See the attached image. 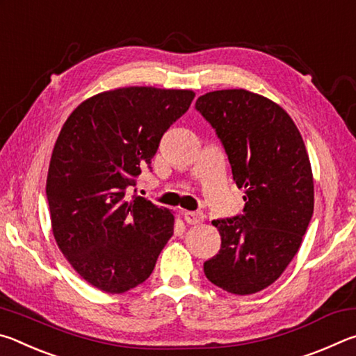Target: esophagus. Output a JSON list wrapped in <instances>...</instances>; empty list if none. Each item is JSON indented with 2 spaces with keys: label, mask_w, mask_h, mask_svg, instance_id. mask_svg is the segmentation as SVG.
Here are the masks:
<instances>
[{
  "label": "esophagus",
  "mask_w": 356,
  "mask_h": 356,
  "mask_svg": "<svg viewBox=\"0 0 356 356\" xmlns=\"http://www.w3.org/2000/svg\"><path fill=\"white\" fill-rule=\"evenodd\" d=\"M182 215H184V218H185L186 222H188V225H200V222H202L204 218H206V216H204V213L202 212H197V210H196V212L184 210Z\"/></svg>",
  "instance_id": "esophagus-1"
}]
</instances>
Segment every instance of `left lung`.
Listing matches in <instances>:
<instances>
[{
    "label": "left lung",
    "mask_w": 356,
    "mask_h": 356,
    "mask_svg": "<svg viewBox=\"0 0 356 356\" xmlns=\"http://www.w3.org/2000/svg\"><path fill=\"white\" fill-rule=\"evenodd\" d=\"M196 111L215 130L232 177L245 188L242 215L213 220L218 254L204 262L207 280L236 295L280 278L314 212V182L303 138L275 102L245 89L201 95Z\"/></svg>",
    "instance_id": "8db88e82"
}]
</instances>
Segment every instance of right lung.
I'll use <instances>...</instances> for the list:
<instances>
[{
  "instance_id": "right-lung-1",
  "label": "right lung",
  "mask_w": 356,
  "mask_h": 356,
  "mask_svg": "<svg viewBox=\"0 0 356 356\" xmlns=\"http://www.w3.org/2000/svg\"><path fill=\"white\" fill-rule=\"evenodd\" d=\"M195 92L122 88L94 95L63 125L47 177L53 236L89 284L122 293L146 281L174 232V216L127 195ZM136 191V190H135Z\"/></svg>"
}]
</instances>
